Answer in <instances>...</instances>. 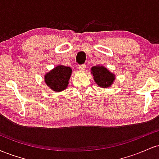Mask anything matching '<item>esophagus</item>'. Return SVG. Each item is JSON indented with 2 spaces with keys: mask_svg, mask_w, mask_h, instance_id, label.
<instances>
[{
  "mask_svg": "<svg viewBox=\"0 0 159 159\" xmlns=\"http://www.w3.org/2000/svg\"><path fill=\"white\" fill-rule=\"evenodd\" d=\"M86 68H87V67H86V65L85 64L80 65L79 67H78V69H79L80 71H85Z\"/></svg>",
  "mask_w": 159,
  "mask_h": 159,
  "instance_id": "34e87169",
  "label": "esophagus"
}]
</instances>
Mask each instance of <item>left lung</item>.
<instances>
[{
	"mask_svg": "<svg viewBox=\"0 0 159 159\" xmlns=\"http://www.w3.org/2000/svg\"><path fill=\"white\" fill-rule=\"evenodd\" d=\"M91 73L93 75V79L98 86L107 88L113 84L115 80L114 73L102 66H95L91 68Z\"/></svg>",
	"mask_w": 159,
	"mask_h": 159,
	"instance_id": "8db88e82",
	"label": "left lung"
}]
</instances>
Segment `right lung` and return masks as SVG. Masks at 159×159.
Instances as JSON below:
<instances>
[{"mask_svg": "<svg viewBox=\"0 0 159 159\" xmlns=\"http://www.w3.org/2000/svg\"><path fill=\"white\" fill-rule=\"evenodd\" d=\"M71 75L70 67L59 65L45 75V82L52 90L61 92L68 86Z\"/></svg>", "mask_w": 159, "mask_h": 159, "instance_id": "right-lung-1", "label": "right lung"}]
</instances>
